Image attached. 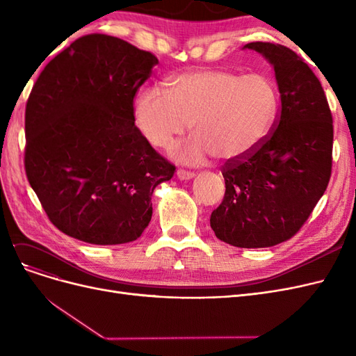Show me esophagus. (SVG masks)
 <instances>
[{"mask_svg":"<svg viewBox=\"0 0 356 356\" xmlns=\"http://www.w3.org/2000/svg\"><path fill=\"white\" fill-rule=\"evenodd\" d=\"M177 177H178V179H181V181H187V179L195 178V174H193V172L184 170V169H178V170H177Z\"/></svg>","mask_w":356,"mask_h":356,"instance_id":"esophagus-1","label":"esophagus"}]
</instances>
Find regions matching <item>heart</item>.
Returning a JSON list of instances; mask_svg holds the SVG:
<instances>
[{
  "mask_svg": "<svg viewBox=\"0 0 356 356\" xmlns=\"http://www.w3.org/2000/svg\"><path fill=\"white\" fill-rule=\"evenodd\" d=\"M168 90L148 88L134 101V118L141 134L165 148L191 129L196 138L170 154L187 165H204L212 157L234 163L251 156L272 129L279 113V93L266 74L197 70L175 75Z\"/></svg>",
  "mask_w": 356,
  "mask_h": 356,
  "instance_id": "b5f03b06",
  "label": "heart"
}]
</instances>
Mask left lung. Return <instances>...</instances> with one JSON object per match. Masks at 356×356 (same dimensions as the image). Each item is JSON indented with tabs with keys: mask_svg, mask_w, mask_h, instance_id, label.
Wrapping results in <instances>:
<instances>
[{
	"mask_svg": "<svg viewBox=\"0 0 356 356\" xmlns=\"http://www.w3.org/2000/svg\"><path fill=\"white\" fill-rule=\"evenodd\" d=\"M281 95L275 131L241 161L225 163V195L211 213L215 236L238 248H266L294 236L331 175L332 117L324 89L307 63L281 44L255 41Z\"/></svg>",
	"mask_w": 356,
	"mask_h": 356,
	"instance_id": "left-lung-1",
	"label": "left lung"
}]
</instances>
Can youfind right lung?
I'll return each mask as SVG.
<instances>
[{
	"mask_svg": "<svg viewBox=\"0 0 356 356\" xmlns=\"http://www.w3.org/2000/svg\"><path fill=\"white\" fill-rule=\"evenodd\" d=\"M159 63L111 35L75 40L51 59L29 95L25 169L47 217L93 245L136 241L152 196L175 166L135 126L134 98Z\"/></svg>",
	"mask_w": 356,
	"mask_h": 356,
	"instance_id": "obj_1",
	"label": "right lung"
}]
</instances>
